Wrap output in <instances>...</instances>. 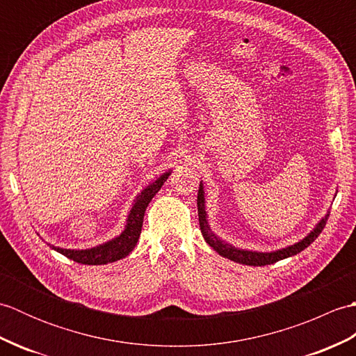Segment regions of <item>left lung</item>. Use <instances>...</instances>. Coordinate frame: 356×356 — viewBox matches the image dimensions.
Listing matches in <instances>:
<instances>
[{"label":"left lung","mask_w":356,"mask_h":356,"mask_svg":"<svg viewBox=\"0 0 356 356\" xmlns=\"http://www.w3.org/2000/svg\"><path fill=\"white\" fill-rule=\"evenodd\" d=\"M197 211H199L200 231H202L203 238L207 240V243L213 248L217 254L225 257V259H229L232 261L241 263V264H248V266H266V264H272L275 261L287 259V257L297 255L320 236L329 218V213H327L318 222V225H316L303 240H300L298 243H293L291 246H286L283 249H278V251H272V252H257V251H246V249H238L236 246L226 243V241L218 238L216 234L209 229L208 216L205 209V191H203L202 182H200L199 194H197Z\"/></svg>","instance_id":"1"}]
</instances>
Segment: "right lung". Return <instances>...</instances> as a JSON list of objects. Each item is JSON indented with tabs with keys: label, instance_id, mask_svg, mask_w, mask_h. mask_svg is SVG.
<instances>
[{
	"label": "right lung",
	"instance_id": "obj_1",
	"mask_svg": "<svg viewBox=\"0 0 356 356\" xmlns=\"http://www.w3.org/2000/svg\"><path fill=\"white\" fill-rule=\"evenodd\" d=\"M170 174L171 171L163 172L162 176L157 177L153 184H149L147 188H143V191L138 195V197H136L130 213H128L125 229L120 232V236H118L116 238H111L110 241H107V243L90 248V249H64V248H56V246H50V248L55 249L56 252L65 255L67 259L81 264H107V263H113L124 259V257H127L133 251L140 237L143 216H145V209L148 207V203L154 197L156 193L161 190Z\"/></svg>",
	"mask_w": 356,
	"mask_h": 356
}]
</instances>
